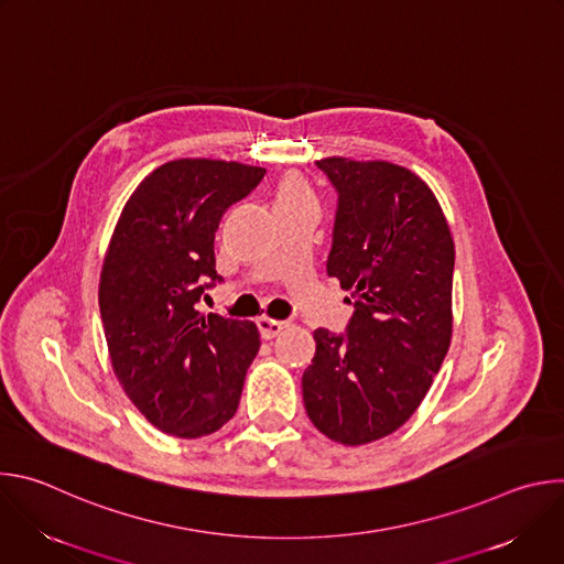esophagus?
Segmentation results:
<instances>
[{
    "instance_id": "1",
    "label": "esophagus",
    "mask_w": 564,
    "mask_h": 564,
    "mask_svg": "<svg viewBox=\"0 0 564 564\" xmlns=\"http://www.w3.org/2000/svg\"><path fill=\"white\" fill-rule=\"evenodd\" d=\"M257 326H259L263 339H274V337L285 328L283 321H274V318H270V316H259V318H257Z\"/></svg>"
}]
</instances>
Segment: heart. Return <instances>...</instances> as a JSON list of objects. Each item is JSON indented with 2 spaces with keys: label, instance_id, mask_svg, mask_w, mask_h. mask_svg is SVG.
<instances>
[{
  "label": "heart",
  "instance_id": "obj_1",
  "mask_svg": "<svg viewBox=\"0 0 564 564\" xmlns=\"http://www.w3.org/2000/svg\"><path fill=\"white\" fill-rule=\"evenodd\" d=\"M299 200H310L307 185L299 176L283 178V183L279 185V192H276V205H290V203H299Z\"/></svg>",
  "mask_w": 564,
  "mask_h": 564
}]
</instances>
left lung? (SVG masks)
Wrapping results in <instances>:
<instances>
[{"instance_id":"left-lung-1","label":"left lung","mask_w":564,"mask_h":564,"mask_svg":"<svg viewBox=\"0 0 564 564\" xmlns=\"http://www.w3.org/2000/svg\"><path fill=\"white\" fill-rule=\"evenodd\" d=\"M337 192L328 276L350 290L346 333L314 330L303 404L330 440L359 446L394 433L422 404L453 330L455 246L444 212L413 172L326 158Z\"/></svg>"}]
</instances>
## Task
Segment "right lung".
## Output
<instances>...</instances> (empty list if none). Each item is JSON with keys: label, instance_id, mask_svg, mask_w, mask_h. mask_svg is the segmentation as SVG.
Wrapping results in <instances>:
<instances>
[{"label": "right lung", "instance_id": "add662e5", "mask_svg": "<svg viewBox=\"0 0 564 564\" xmlns=\"http://www.w3.org/2000/svg\"><path fill=\"white\" fill-rule=\"evenodd\" d=\"M263 167L183 158L151 172L127 200L100 274V316L113 372L163 433L203 437L227 424L261 339L252 321L198 312L220 283L214 236Z\"/></svg>", "mask_w": 564, "mask_h": 564}]
</instances>
